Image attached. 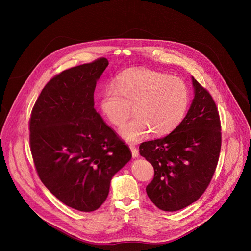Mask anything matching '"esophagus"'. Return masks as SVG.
Segmentation results:
<instances>
[{"mask_svg":"<svg viewBox=\"0 0 251 251\" xmlns=\"http://www.w3.org/2000/svg\"><path fill=\"white\" fill-rule=\"evenodd\" d=\"M130 150H131V153H132V157L135 159V158H138L139 156V152L137 150L136 147H134L133 145H130Z\"/></svg>","mask_w":251,"mask_h":251,"instance_id":"esophagus-1","label":"esophagus"}]
</instances>
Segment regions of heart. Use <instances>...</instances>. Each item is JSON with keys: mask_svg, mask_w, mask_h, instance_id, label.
Masks as SVG:
<instances>
[{"mask_svg": "<svg viewBox=\"0 0 251 251\" xmlns=\"http://www.w3.org/2000/svg\"><path fill=\"white\" fill-rule=\"evenodd\" d=\"M189 105V89L177 77L158 71L135 68L126 70L116 85H105L100 109L110 123L121 126L132 114L136 117L119 131L127 142H139L152 131L155 136L172 132L183 120Z\"/></svg>", "mask_w": 251, "mask_h": 251, "instance_id": "1", "label": "heart"}]
</instances>
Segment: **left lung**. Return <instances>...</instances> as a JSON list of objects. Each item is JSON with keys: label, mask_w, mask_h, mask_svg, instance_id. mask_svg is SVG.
Returning <instances> with one entry per match:
<instances>
[{"label": "left lung", "mask_w": 251, "mask_h": 251, "mask_svg": "<svg viewBox=\"0 0 251 251\" xmlns=\"http://www.w3.org/2000/svg\"><path fill=\"white\" fill-rule=\"evenodd\" d=\"M194 99L176 129L140 145V155L154 168L146 192L165 211L185 208L201 198L216 171L222 146L221 121L210 94L192 76Z\"/></svg>", "instance_id": "left-lung-1"}]
</instances>
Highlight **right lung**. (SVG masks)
<instances>
[{"instance_id": "obj_1", "label": "right lung", "mask_w": 251, "mask_h": 251, "mask_svg": "<svg viewBox=\"0 0 251 251\" xmlns=\"http://www.w3.org/2000/svg\"><path fill=\"white\" fill-rule=\"evenodd\" d=\"M102 57L50 79L29 121L32 159L41 181L67 206L93 211L108 197L113 176L132 158L127 145L94 109Z\"/></svg>"}]
</instances>
